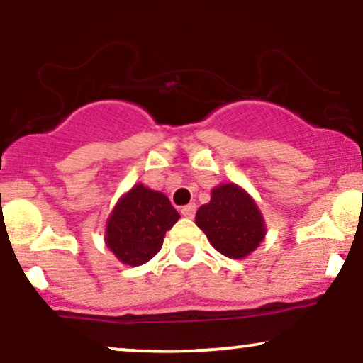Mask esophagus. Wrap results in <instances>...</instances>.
Wrapping results in <instances>:
<instances>
[{
    "mask_svg": "<svg viewBox=\"0 0 363 363\" xmlns=\"http://www.w3.org/2000/svg\"><path fill=\"white\" fill-rule=\"evenodd\" d=\"M196 213V205L194 203H189V205L181 208V215L186 216V218H193Z\"/></svg>",
    "mask_w": 363,
    "mask_h": 363,
    "instance_id": "34e87169",
    "label": "esophagus"
}]
</instances>
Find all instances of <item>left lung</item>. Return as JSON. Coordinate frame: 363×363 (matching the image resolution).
<instances>
[{
    "label": "left lung",
    "mask_w": 363,
    "mask_h": 363,
    "mask_svg": "<svg viewBox=\"0 0 363 363\" xmlns=\"http://www.w3.org/2000/svg\"><path fill=\"white\" fill-rule=\"evenodd\" d=\"M196 225L218 252L232 259L249 256L266 235L256 201L237 184H220L211 199L196 211Z\"/></svg>",
    "instance_id": "8db88e82"
}]
</instances>
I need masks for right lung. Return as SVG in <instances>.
I'll return each instance as SVG.
<instances>
[{"mask_svg": "<svg viewBox=\"0 0 363 363\" xmlns=\"http://www.w3.org/2000/svg\"><path fill=\"white\" fill-rule=\"evenodd\" d=\"M179 218L167 196L136 184L116 203L104 240L123 264H145L160 251L165 232Z\"/></svg>", "mask_w": 363, "mask_h": 363, "instance_id": "obj_1", "label": "right lung"}]
</instances>
